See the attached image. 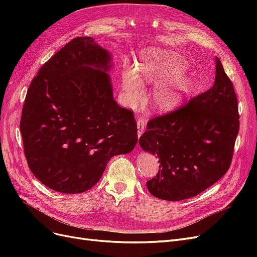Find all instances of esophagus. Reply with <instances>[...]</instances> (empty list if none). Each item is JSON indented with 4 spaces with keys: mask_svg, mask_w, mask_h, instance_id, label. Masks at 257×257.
<instances>
[{
    "mask_svg": "<svg viewBox=\"0 0 257 257\" xmlns=\"http://www.w3.org/2000/svg\"><path fill=\"white\" fill-rule=\"evenodd\" d=\"M145 127H146V122H145V120H143V119H139V120L137 121L138 137H141V136H142V134L144 133V131H145Z\"/></svg>",
    "mask_w": 257,
    "mask_h": 257,
    "instance_id": "obj_1",
    "label": "esophagus"
}]
</instances>
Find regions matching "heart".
<instances>
[{
    "label": "heart",
    "instance_id": "heart-1",
    "mask_svg": "<svg viewBox=\"0 0 257 257\" xmlns=\"http://www.w3.org/2000/svg\"><path fill=\"white\" fill-rule=\"evenodd\" d=\"M188 64L172 50L150 48L141 56L136 68L123 71V92L131 105L145 98L144 83L157 84L153 91V104L160 110L170 111L181 105L192 89V79L183 73Z\"/></svg>",
    "mask_w": 257,
    "mask_h": 257
}]
</instances>
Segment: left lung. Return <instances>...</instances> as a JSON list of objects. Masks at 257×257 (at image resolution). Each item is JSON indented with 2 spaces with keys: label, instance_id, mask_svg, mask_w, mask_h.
<instances>
[{
  "label": "left lung",
  "instance_id": "8db88e82",
  "mask_svg": "<svg viewBox=\"0 0 257 257\" xmlns=\"http://www.w3.org/2000/svg\"><path fill=\"white\" fill-rule=\"evenodd\" d=\"M239 132L237 96L221 61H215L211 89L185 106L147 124L143 150L159 158L158 175L147 189L160 199L198 195L226 174Z\"/></svg>",
  "mask_w": 257,
  "mask_h": 257
}]
</instances>
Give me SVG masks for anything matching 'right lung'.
Listing matches in <instances>:
<instances>
[{
	"label": "right lung",
	"instance_id": "obj_1",
	"mask_svg": "<svg viewBox=\"0 0 257 257\" xmlns=\"http://www.w3.org/2000/svg\"><path fill=\"white\" fill-rule=\"evenodd\" d=\"M110 53L76 37L41 67L22 108L20 131L31 172L49 189L82 193L109 160L134 149L133 111L113 99Z\"/></svg>",
	"mask_w": 257,
	"mask_h": 257
}]
</instances>
